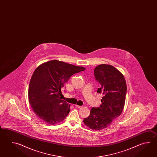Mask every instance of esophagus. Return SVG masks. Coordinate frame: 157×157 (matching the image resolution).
Returning <instances> with one entry per match:
<instances>
[{
  "mask_svg": "<svg viewBox=\"0 0 157 157\" xmlns=\"http://www.w3.org/2000/svg\"><path fill=\"white\" fill-rule=\"evenodd\" d=\"M75 106L77 107V108H81V107H82V106H80V105H76V104L75 105Z\"/></svg>",
  "mask_w": 157,
  "mask_h": 157,
  "instance_id": "1",
  "label": "esophagus"
}]
</instances>
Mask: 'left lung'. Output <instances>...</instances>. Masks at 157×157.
Here are the masks:
<instances>
[{"label": "left lung", "mask_w": 157, "mask_h": 157, "mask_svg": "<svg viewBox=\"0 0 157 157\" xmlns=\"http://www.w3.org/2000/svg\"><path fill=\"white\" fill-rule=\"evenodd\" d=\"M94 74L101 85L97 93L101 94L103 97L100 107L93 108L89 117L84 118L83 123L92 130H100L108 127L122 113L127 86L124 75L109 64L98 66Z\"/></svg>", "instance_id": "8db88e82"}]
</instances>
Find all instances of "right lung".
Instances as JSON below:
<instances>
[{
  "mask_svg": "<svg viewBox=\"0 0 157 157\" xmlns=\"http://www.w3.org/2000/svg\"><path fill=\"white\" fill-rule=\"evenodd\" d=\"M85 70L83 67L52 60L41 64L30 80L29 101L37 116L51 125L64 120L70 105L60 98L61 89L71 76Z\"/></svg>",
  "mask_w": 157,
  "mask_h": 157,
  "instance_id": "1",
  "label": "right lung"
}]
</instances>
